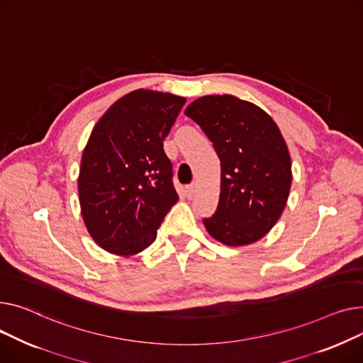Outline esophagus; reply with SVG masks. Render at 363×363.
Returning <instances> with one entry per match:
<instances>
[{"label":"esophagus","instance_id":"1","mask_svg":"<svg viewBox=\"0 0 363 363\" xmlns=\"http://www.w3.org/2000/svg\"><path fill=\"white\" fill-rule=\"evenodd\" d=\"M195 191H196V184H195V183H191V184H187V186H186V196H187V198L194 196Z\"/></svg>","mask_w":363,"mask_h":363}]
</instances>
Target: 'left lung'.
<instances>
[{"label":"left lung","mask_w":363,"mask_h":363,"mask_svg":"<svg viewBox=\"0 0 363 363\" xmlns=\"http://www.w3.org/2000/svg\"><path fill=\"white\" fill-rule=\"evenodd\" d=\"M184 114L201 125L221 161L220 201L203 224L227 246L258 242L281 217L291 161L279 125L258 105L233 95H206Z\"/></svg>","instance_id":"8db88e82"}]
</instances>
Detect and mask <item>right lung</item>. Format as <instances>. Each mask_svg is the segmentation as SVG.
Listing matches in <instances>:
<instances>
[{
  "label": "right lung",
  "mask_w": 363,
  "mask_h": 363,
  "mask_svg": "<svg viewBox=\"0 0 363 363\" xmlns=\"http://www.w3.org/2000/svg\"><path fill=\"white\" fill-rule=\"evenodd\" d=\"M186 99L138 89L95 124L77 180L82 217L104 250L130 257L151 246L179 201L164 139Z\"/></svg>",
  "instance_id": "right-lung-1"
}]
</instances>
